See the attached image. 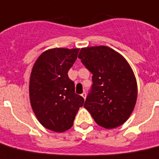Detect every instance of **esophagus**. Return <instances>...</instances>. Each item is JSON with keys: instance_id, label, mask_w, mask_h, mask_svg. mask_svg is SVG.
Segmentation results:
<instances>
[{"instance_id": "34e87169", "label": "esophagus", "mask_w": 159, "mask_h": 159, "mask_svg": "<svg viewBox=\"0 0 159 159\" xmlns=\"http://www.w3.org/2000/svg\"><path fill=\"white\" fill-rule=\"evenodd\" d=\"M81 96L84 98V99H85V98H86V93H83L81 94Z\"/></svg>"}]
</instances>
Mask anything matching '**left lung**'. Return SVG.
Returning <instances> with one entry per match:
<instances>
[{
	"label": "left lung",
	"instance_id": "left-lung-1",
	"mask_svg": "<svg viewBox=\"0 0 159 159\" xmlns=\"http://www.w3.org/2000/svg\"><path fill=\"white\" fill-rule=\"evenodd\" d=\"M78 57L93 74L92 90L84 108L105 129L118 127L128 120L137 100V82L125 58L107 46L81 48Z\"/></svg>",
	"mask_w": 159,
	"mask_h": 159
}]
</instances>
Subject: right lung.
<instances>
[{"instance_id": "add662e5", "label": "right lung", "mask_w": 159, "mask_h": 159, "mask_svg": "<svg viewBox=\"0 0 159 159\" xmlns=\"http://www.w3.org/2000/svg\"><path fill=\"white\" fill-rule=\"evenodd\" d=\"M79 48H51L34 63L29 80V100L41 125L52 131L72 127L84 98L75 93L68 70L77 59Z\"/></svg>"}]
</instances>
